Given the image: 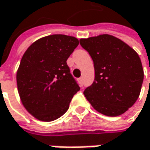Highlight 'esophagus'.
<instances>
[{"label":"esophagus","instance_id":"obj_1","mask_svg":"<svg viewBox=\"0 0 150 150\" xmlns=\"http://www.w3.org/2000/svg\"><path fill=\"white\" fill-rule=\"evenodd\" d=\"M79 83H80V86H83V78L81 77V78H80L79 79Z\"/></svg>","mask_w":150,"mask_h":150}]
</instances>
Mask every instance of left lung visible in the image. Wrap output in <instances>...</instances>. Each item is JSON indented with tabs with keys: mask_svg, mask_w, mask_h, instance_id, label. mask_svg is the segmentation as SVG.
<instances>
[{
	"mask_svg": "<svg viewBox=\"0 0 150 150\" xmlns=\"http://www.w3.org/2000/svg\"><path fill=\"white\" fill-rule=\"evenodd\" d=\"M91 56L94 81L84 91L92 106L104 115L125 112L139 97L143 69L138 54L114 36L102 34L80 39Z\"/></svg>",
	"mask_w": 150,
	"mask_h": 150,
	"instance_id": "1",
	"label": "left lung"
}]
</instances>
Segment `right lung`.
Instances as JSON below:
<instances>
[{
    "label": "right lung",
    "mask_w": 150,
    "mask_h": 150,
    "mask_svg": "<svg viewBox=\"0 0 150 150\" xmlns=\"http://www.w3.org/2000/svg\"><path fill=\"white\" fill-rule=\"evenodd\" d=\"M79 45L71 36L54 34L35 41L24 53L16 80L21 102L38 120L57 119L80 90L67 60Z\"/></svg>",
    "instance_id": "obj_1"
}]
</instances>
